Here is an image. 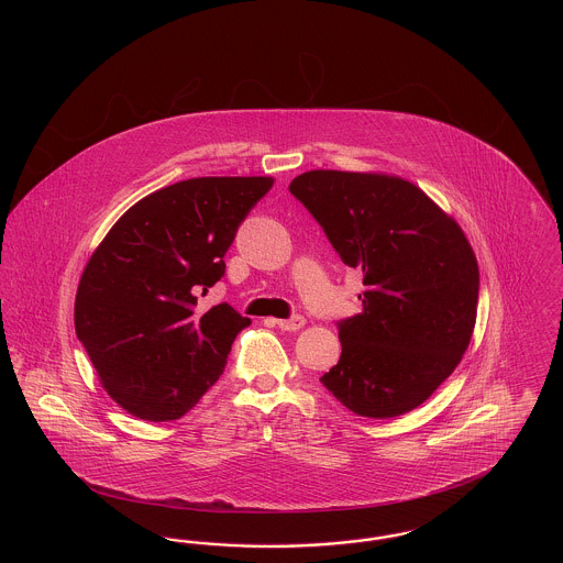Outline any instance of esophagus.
<instances>
[{
    "mask_svg": "<svg viewBox=\"0 0 563 563\" xmlns=\"http://www.w3.org/2000/svg\"><path fill=\"white\" fill-rule=\"evenodd\" d=\"M276 324H278L283 331H299V329L306 324V319H303V317H291V319H287V321H276Z\"/></svg>",
    "mask_w": 563,
    "mask_h": 563,
    "instance_id": "1",
    "label": "esophagus"
}]
</instances>
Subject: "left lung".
Returning a JSON list of instances; mask_svg holds the SVG:
<instances>
[{
    "label": "left lung",
    "mask_w": 563,
    "mask_h": 563,
    "mask_svg": "<svg viewBox=\"0 0 563 563\" xmlns=\"http://www.w3.org/2000/svg\"><path fill=\"white\" fill-rule=\"evenodd\" d=\"M289 191L342 262L363 269V312L338 322L342 356L322 386L365 418L416 409L452 375L475 329L479 266L462 228L393 175L308 170Z\"/></svg>",
    "instance_id": "left-lung-1"
}]
</instances>
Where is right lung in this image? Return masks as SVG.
Instances as JSON below:
<instances>
[{
	"instance_id": "add662e5",
	"label": "right lung",
	"mask_w": 563,
	"mask_h": 563,
	"mask_svg": "<svg viewBox=\"0 0 563 563\" xmlns=\"http://www.w3.org/2000/svg\"><path fill=\"white\" fill-rule=\"evenodd\" d=\"M272 177H196L122 214L81 272L76 333L109 397L147 422L177 420L223 374L251 319L198 295L225 274L223 255Z\"/></svg>"
}]
</instances>
